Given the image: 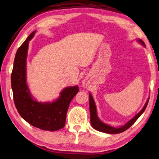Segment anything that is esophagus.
Returning <instances> with one entry per match:
<instances>
[{"instance_id":"1","label":"esophagus","mask_w":159,"mask_h":159,"mask_svg":"<svg viewBox=\"0 0 159 159\" xmlns=\"http://www.w3.org/2000/svg\"><path fill=\"white\" fill-rule=\"evenodd\" d=\"M84 87H86L87 86V84L85 82H83V85Z\"/></svg>"}]
</instances>
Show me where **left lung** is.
Here are the masks:
<instances>
[{"instance_id":"8db88e82","label":"left lung","mask_w":159,"mask_h":159,"mask_svg":"<svg viewBox=\"0 0 159 159\" xmlns=\"http://www.w3.org/2000/svg\"><path fill=\"white\" fill-rule=\"evenodd\" d=\"M137 41L140 43H141L143 46H145L144 42L141 39H137ZM149 98H148L146 104H145L144 107H143V109H141L137 115H135V116L132 118V119L128 121L127 123L125 124L124 126L116 128V127L111 126L110 125H108L107 124H104L99 119L97 115V111H96L95 102H94V100L93 99L92 94L89 93V111H90L91 124H92V126L94 129L100 132H102V133H105L108 134H118V133H122V132L126 130L128 128H129L135 122L138 118L141 116V115L144 112L145 109H146L148 101H149Z\"/></svg>"}]
</instances>
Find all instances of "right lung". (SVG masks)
Segmentation results:
<instances>
[{
	"mask_svg": "<svg viewBox=\"0 0 159 159\" xmlns=\"http://www.w3.org/2000/svg\"><path fill=\"white\" fill-rule=\"evenodd\" d=\"M33 31L19 47L11 73V88L17 110L24 120L43 130L55 131L65 126L70 103L79 92V86L67 87L52 102H41L33 98L26 83V57Z\"/></svg>",
	"mask_w": 159,
	"mask_h": 159,
	"instance_id": "right-lung-1",
	"label": "right lung"
}]
</instances>
